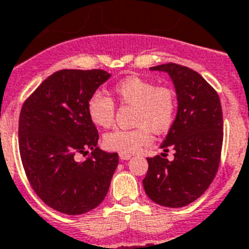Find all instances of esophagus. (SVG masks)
Wrapping results in <instances>:
<instances>
[{"instance_id":"obj_1","label":"esophagus","mask_w":249,"mask_h":249,"mask_svg":"<svg viewBox=\"0 0 249 249\" xmlns=\"http://www.w3.org/2000/svg\"><path fill=\"white\" fill-rule=\"evenodd\" d=\"M131 157H132V155H129V153H120V158L122 160H129Z\"/></svg>"}]
</instances>
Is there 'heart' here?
<instances>
[{
  "label": "heart",
  "instance_id": "heart-1",
  "mask_svg": "<svg viewBox=\"0 0 249 249\" xmlns=\"http://www.w3.org/2000/svg\"><path fill=\"white\" fill-rule=\"evenodd\" d=\"M116 97L123 105L135 106L133 129H114L103 137L107 149L120 153H135L152 141V132L163 133L175 122L177 114V94L169 87H158L157 83L140 76H128L113 87ZM113 101L96 92L87 103V113L98 127L108 128L114 121Z\"/></svg>",
  "mask_w": 249,
  "mask_h": 249
}]
</instances>
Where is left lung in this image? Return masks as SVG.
Returning <instances> with one entry per match:
<instances>
[{
    "label": "left lung",
    "mask_w": 249,
    "mask_h": 249,
    "mask_svg": "<svg viewBox=\"0 0 249 249\" xmlns=\"http://www.w3.org/2000/svg\"><path fill=\"white\" fill-rule=\"evenodd\" d=\"M149 70L168 73L178 107L175 122L160 144L164 152L175 149V158H147L143 187L155 203L179 208L199 198L218 171L223 142L221 101L212 86L191 68L166 63Z\"/></svg>",
    "instance_id": "8db88e82"
}]
</instances>
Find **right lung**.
<instances>
[{
	"mask_svg": "<svg viewBox=\"0 0 249 249\" xmlns=\"http://www.w3.org/2000/svg\"><path fill=\"white\" fill-rule=\"evenodd\" d=\"M109 77L103 70H61L22 106L18 144L26 176L39 198L65 214L96 208L118 166L117 153L97 147V128L87 113L89 97ZM89 149L91 158L75 160Z\"/></svg>",
	"mask_w": 249,
	"mask_h": 249,
	"instance_id": "right-lung-1",
	"label": "right lung"
}]
</instances>
